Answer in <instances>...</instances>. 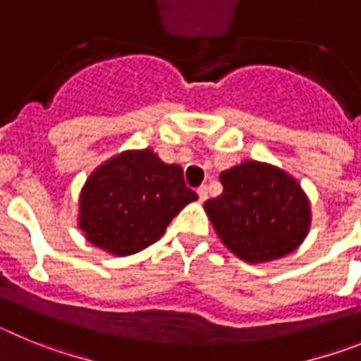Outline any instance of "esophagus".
Here are the masks:
<instances>
[{
    "instance_id": "1",
    "label": "esophagus",
    "mask_w": 361,
    "mask_h": 361,
    "mask_svg": "<svg viewBox=\"0 0 361 361\" xmlns=\"http://www.w3.org/2000/svg\"><path fill=\"white\" fill-rule=\"evenodd\" d=\"M197 195H199L200 202H204V200L208 199V186H200L199 190H197Z\"/></svg>"
}]
</instances>
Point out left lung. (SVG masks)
Listing matches in <instances>:
<instances>
[{"mask_svg":"<svg viewBox=\"0 0 361 361\" xmlns=\"http://www.w3.org/2000/svg\"><path fill=\"white\" fill-rule=\"evenodd\" d=\"M222 195L204 202L220 240L245 262H271L307 237L309 199L291 175L245 161L220 173Z\"/></svg>","mask_w":361,"mask_h":361,"instance_id":"obj_1","label":"left lung"}]
</instances>
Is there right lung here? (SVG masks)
I'll return each instance as SVG.
<instances>
[{
    "instance_id": "obj_1",
    "label": "right lung",
    "mask_w": 361,
    "mask_h": 361,
    "mask_svg": "<svg viewBox=\"0 0 361 361\" xmlns=\"http://www.w3.org/2000/svg\"><path fill=\"white\" fill-rule=\"evenodd\" d=\"M183 168L152 149L111 157L86 178L79 197V228L101 250L126 257L157 242L175 215L197 200Z\"/></svg>"
}]
</instances>
